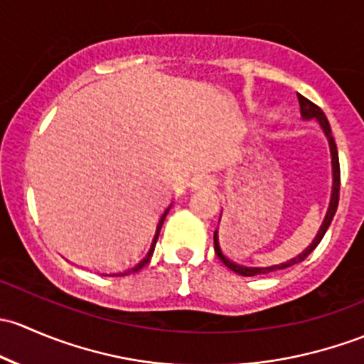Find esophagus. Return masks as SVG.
Returning <instances> with one entry per match:
<instances>
[{"instance_id":"1","label":"esophagus","mask_w":364,"mask_h":364,"mask_svg":"<svg viewBox=\"0 0 364 364\" xmlns=\"http://www.w3.org/2000/svg\"><path fill=\"white\" fill-rule=\"evenodd\" d=\"M191 187H193L194 191L210 189V187H213V181L208 175H196V177L191 178Z\"/></svg>"}]
</instances>
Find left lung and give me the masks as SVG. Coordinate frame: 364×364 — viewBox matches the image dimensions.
I'll return each instance as SVG.
<instances>
[{
    "instance_id": "1",
    "label": "left lung",
    "mask_w": 364,
    "mask_h": 364,
    "mask_svg": "<svg viewBox=\"0 0 364 364\" xmlns=\"http://www.w3.org/2000/svg\"><path fill=\"white\" fill-rule=\"evenodd\" d=\"M298 101H299V112H301V119H305V121H310V119H316V121L319 122V126L322 127V131H324L326 138H328L329 152H331V171H333V186H331V196H329L328 212H326L324 220H322V224H321L319 231H317L316 238L312 240V243H310V245L306 247V249L303 250L301 254H298V256L293 257V259L286 261V263L273 264V266H264V268H254V266H243V264L235 263V261L228 259V257L224 256L223 249H220V245H219V230H215V233H213V247H215L217 256H219V259L223 261V263L226 264L228 268L231 269V272L238 273V275H242V277L263 275V273L277 272V269L289 268V266H293V264H296V263H301V261L305 259V257L309 256V254L312 252V250L316 249L317 245H319V242L322 240V237H324L326 231H328L329 224H331L333 217H335L336 207H338V193H340V163H338V151H336L335 138H333V134H331V127H329V122H328V119H326L324 112H322L321 108L317 107V105H314L312 101H309V100L305 98V96H301V95H298ZM219 220H220V219H219Z\"/></svg>"
}]
</instances>
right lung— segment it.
Returning <instances> with one entry per match:
<instances>
[{"instance_id": "obj_1", "label": "right lung", "mask_w": 364, "mask_h": 364, "mask_svg": "<svg viewBox=\"0 0 364 364\" xmlns=\"http://www.w3.org/2000/svg\"><path fill=\"white\" fill-rule=\"evenodd\" d=\"M170 208H171V205H168V207L164 208V212L161 213L159 220H157V224H156V231H154V235H152V240H151V242H149V245L145 247L144 252H141L140 256L136 257V259L131 261L129 264H126L124 268H119V269H115V272L107 273V275H110V277L129 275V273H134V272H138V269H141L145 264L149 263V261H151L152 254H154V247H156V243H157V238H159V231H161V228H163V223H164V219H166V215H168V212H170Z\"/></svg>"}]
</instances>
